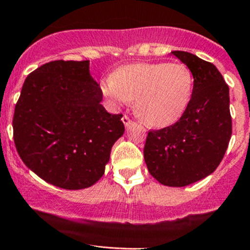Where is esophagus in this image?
<instances>
[{"label": "esophagus", "mask_w": 250, "mask_h": 250, "mask_svg": "<svg viewBox=\"0 0 250 250\" xmlns=\"http://www.w3.org/2000/svg\"><path fill=\"white\" fill-rule=\"evenodd\" d=\"M122 122H123V125H125V127H129V125H131V120L127 116V115H125V116L122 117Z\"/></svg>", "instance_id": "34e87169"}]
</instances>
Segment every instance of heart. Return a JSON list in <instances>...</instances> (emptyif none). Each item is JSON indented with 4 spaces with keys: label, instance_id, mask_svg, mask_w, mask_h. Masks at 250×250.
<instances>
[{
    "label": "heart",
    "instance_id": "b5f03b06",
    "mask_svg": "<svg viewBox=\"0 0 250 250\" xmlns=\"http://www.w3.org/2000/svg\"><path fill=\"white\" fill-rule=\"evenodd\" d=\"M193 77L182 62H139L121 66L101 91L112 108L134 101L136 115L150 127H167L185 111Z\"/></svg>",
    "mask_w": 250,
    "mask_h": 250
}]
</instances>
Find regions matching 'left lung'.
<instances>
[{"instance_id": "1", "label": "left lung", "mask_w": 250, "mask_h": 250, "mask_svg": "<svg viewBox=\"0 0 250 250\" xmlns=\"http://www.w3.org/2000/svg\"><path fill=\"white\" fill-rule=\"evenodd\" d=\"M172 54L193 76L191 100L174 125L148 131L144 156L159 183L182 188L217 168L231 138V115L229 86L217 67L188 52Z\"/></svg>"}]
</instances>
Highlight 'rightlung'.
I'll use <instances>...</instances> for the list:
<instances>
[{"label": "right lung", "instance_id": "obj_1", "mask_svg": "<svg viewBox=\"0 0 250 250\" xmlns=\"http://www.w3.org/2000/svg\"><path fill=\"white\" fill-rule=\"evenodd\" d=\"M89 60H54L29 73L15 105L14 142L24 165L66 190L90 188L104 174L125 133L122 114L101 104Z\"/></svg>", "mask_w": 250, "mask_h": 250}]
</instances>
